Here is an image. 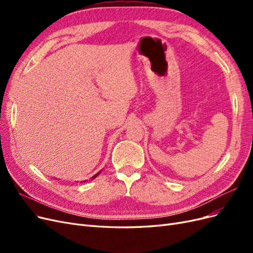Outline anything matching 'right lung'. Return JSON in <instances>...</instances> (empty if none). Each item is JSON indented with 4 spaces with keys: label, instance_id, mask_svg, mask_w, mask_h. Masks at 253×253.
<instances>
[{
    "label": "right lung",
    "instance_id": "obj_1",
    "mask_svg": "<svg viewBox=\"0 0 253 253\" xmlns=\"http://www.w3.org/2000/svg\"><path fill=\"white\" fill-rule=\"evenodd\" d=\"M99 173H101V171H100V172H98V173H97V174H95V175H94V176H93V177H91V179H94V178H96V177H97V176H98V175H99ZM83 181H84V180H83Z\"/></svg>",
    "mask_w": 253,
    "mask_h": 253
}]
</instances>
